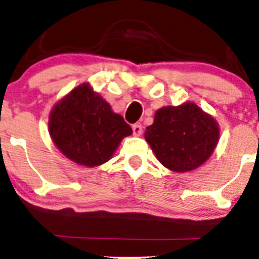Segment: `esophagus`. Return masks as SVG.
Listing matches in <instances>:
<instances>
[{"mask_svg": "<svg viewBox=\"0 0 259 259\" xmlns=\"http://www.w3.org/2000/svg\"><path fill=\"white\" fill-rule=\"evenodd\" d=\"M133 133H134L135 137H140L143 133V126L140 124H134L133 125Z\"/></svg>", "mask_w": 259, "mask_h": 259, "instance_id": "34e87169", "label": "esophagus"}]
</instances>
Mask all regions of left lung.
Segmentation results:
<instances>
[{
  "label": "left lung",
  "instance_id": "obj_1",
  "mask_svg": "<svg viewBox=\"0 0 259 259\" xmlns=\"http://www.w3.org/2000/svg\"><path fill=\"white\" fill-rule=\"evenodd\" d=\"M144 137L165 168L185 173L209 159L218 144L219 126L211 115L187 101L179 106L159 109Z\"/></svg>",
  "mask_w": 259,
  "mask_h": 259
}]
</instances>
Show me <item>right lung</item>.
I'll return each instance as SVG.
<instances>
[{
	"instance_id": "1",
	"label": "right lung",
	"mask_w": 259,
	"mask_h": 259,
	"mask_svg": "<svg viewBox=\"0 0 259 259\" xmlns=\"http://www.w3.org/2000/svg\"><path fill=\"white\" fill-rule=\"evenodd\" d=\"M49 132L66 158L93 168L110 160L121 140L132 135L133 130L85 82L55 104L49 116Z\"/></svg>"
}]
</instances>
